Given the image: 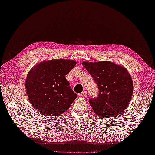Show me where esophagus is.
I'll return each mask as SVG.
<instances>
[{"label": "esophagus", "instance_id": "34e87169", "mask_svg": "<svg viewBox=\"0 0 155 155\" xmlns=\"http://www.w3.org/2000/svg\"><path fill=\"white\" fill-rule=\"evenodd\" d=\"M80 96H82V97H85V96L87 95V91H84L82 93H80Z\"/></svg>", "mask_w": 155, "mask_h": 155}]
</instances>
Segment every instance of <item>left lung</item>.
<instances>
[{
	"label": "left lung",
	"mask_w": 155,
	"mask_h": 155,
	"mask_svg": "<svg viewBox=\"0 0 155 155\" xmlns=\"http://www.w3.org/2000/svg\"><path fill=\"white\" fill-rule=\"evenodd\" d=\"M82 63L100 89L97 98L89 99L93 112L103 118L122 113L133 93V80L126 68L107 60Z\"/></svg>",
	"instance_id": "1"
}]
</instances>
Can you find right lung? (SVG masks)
<instances>
[{"label": "right lung", "instance_id": "add662e5", "mask_svg": "<svg viewBox=\"0 0 155 155\" xmlns=\"http://www.w3.org/2000/svg\"><path fill=\"white\" fill-rule=\"evenodd\" d=\"M76 64L73 60H44L30 69L25 81L28 99L42 115L64 113L78 97L65 78Z\"/></svg>", "mask_w": 155, "mask_h": 155}]
</instances>
